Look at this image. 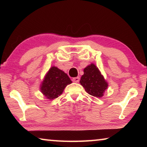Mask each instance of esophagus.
Segmentation results:
<instances>
[{
	"instance_id": "34e87169",
	"label": "esophagus",
	"mask_w": 147,
	"mask_h": 147,
	"mask_svg": "<svg viewBox=\"0 0 147 147\" xmlns=\"http://www.w3.org/2000/svg\"><path fill=\"white\" fill-rule=\"evenodd\" d=\"M72 80H73V82H79L80 81V78L79 77H75V78H73V79H72Z\"/></svg>"
}]
</instances>
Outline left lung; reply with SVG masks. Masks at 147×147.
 I'll list each match as a JSON object with an SVG mask.
<instances>
[{"mask_svg": "<svg viewBox=\"0 0 147 147\" xmlns=\"http://www.w3.org/2000/svg\"><path fill=\"white\" fill-rule=\"evenodd\" d=\"M80 83L87 93L99 98L104 95V91L108 86L100 71L93 63L84 69V74L81 77Z\"/></svg>", "mask_w": 147, "mask_h": 147, "instance_id": "8db88e82", "label": "left lung"}]
</instances>
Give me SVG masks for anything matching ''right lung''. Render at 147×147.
<instances>
[{
    "label": "right lung",
    "instance_id": "1",
    "mask_svg": "<svg viewBox=\"0 0 147 147\" xmlns=\"http://www.w3.org/2000/svg\"><path fill=\"white\" fill-rule=\"evenodd\" d=\"M72 83L67 74L56 67H52L46 74L41 85V91L49 100L56 98L65 87Z\"/></svg>",
    "mask_w": 147,
    "mask_h": 147
}]
</instances>
